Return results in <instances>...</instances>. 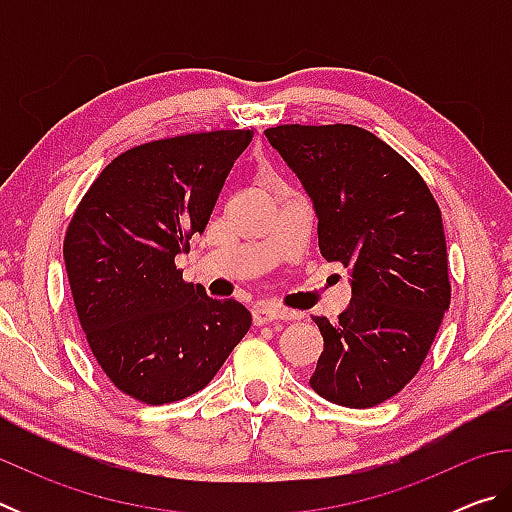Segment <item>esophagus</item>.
<instances>
[{"mask_svg": "<svg viewBox=\"0 0 512 512\" xmlns=\"http://www.w3.org/2000/svg\"><path fill=\"white\" fill-rule=\"evenodd\" d=\"M291 318H293L291 311L273 307V305H257L253 309L255 325H266V323H273V320H291Z\"/></svg>", "mask_w": 512, "mask_h": 512, "instance_id": "1", "label": "esophagus"}]
</instances>
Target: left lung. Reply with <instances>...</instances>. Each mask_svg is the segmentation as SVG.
Segmentation results:
<instances>
[{"label":"left lung","mask_w":512,"mask_h":512,"mask_svg":"<svg viewBox=\"0 0 512 512\" xmlns=\"http://www.w3.org/2000/svg\"><path fill=\"white\" fill-rule=\"evenodd\" d=\"M311 198L318 248L350 273L352 300L323 334L309 384L327 402L368 409L400 393L431 348L452 287L443 216L420 173L359 126L264 131Z\"/></svg>","instance_id":"1"}]
</instances>
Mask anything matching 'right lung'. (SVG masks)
Here are the masks:
<instances>
[{"mask_svg": "<svg viewBox=\"0 0 512 512\" xmlns=\"http://www.w3.org/2000/svg\"><path fill=\"white\" fill-rule=\"evenodd\" d=\"M253 131L149 142L99 173L65 235V266L90 350L144 404L201 391L253 323L237 300L183 280L176 255L203 235Z\"/></svg>", "mask_w": 512, "mask_h": 512, "instance_id": "obj_1", "label": "right lung"}]
</instances>
